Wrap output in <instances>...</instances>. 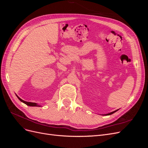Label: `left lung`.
<instances>
[{"label": "left lung", "instance_id": "8db88e82", "mask_svg": "<svg viewBox=\"0 0 148 148\" xmlns=\"http://www.w3.org/2000/svg\"><path fill=\"white\" fill-rule=\"evenodd\" d=\"M119 109H117V110H115V111H113V112H110V113H108V114H104L103 115H111V114H114V113H115V112H117V110H119Z\"/></svg>", "mask_w": 148, "mask_h": 148}]
</instances>
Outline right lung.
Instances as JSON below:
<instances>
[{"label": "right lung", "instance_id": "add662e5", "mask_svg": "<svg viewBox=\"0 0 148 148\" xmlns=\"http://www.w3.org/2000/svg\"><path fill=\"white\" fill-rule=\"evenodd\" d=\"M16 97L18 98V99L21 101V102H23V103H25V104H26L27 106H33V107H41V106H39V104H38L37 103H35V102H26V101H23V100H22L21 98H20L18 96L16 95Z\"/></svg>", "mask_w": 148, "mask_h": 148}]
</instances>
